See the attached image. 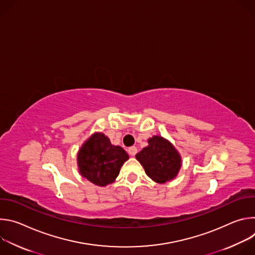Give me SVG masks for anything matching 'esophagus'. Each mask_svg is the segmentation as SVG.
Returning <instances> with one entry per match:
<instances>
[{
	"label": "esophagus",
	"instance_id": "obj_1",
	"mask_svg": "<svg viewBox=\"0 0 255 255\" xmlns=\"http://www.w3.org/2000/svg\"><path fill=\"white\" fill-rule=\"evenodd\" d=\"M128 153L131 155V156H134L136 153H137V148L135 146H131L128 148Z\"/></svg>",
	"mask_w": 255,
	"mask_h": 255
}]
</instances>
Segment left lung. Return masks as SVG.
<instances>
[{"label": "left lung", "instance_id": "left-lung-1", "mask_svg": "<svg viewBox=\"0 0 255 255\" xmlns=\"http://www.w3.org/2000/svg\"><path fill=\"white\" fill-rule=\"evenodd\" d=\"M146 174L157 184H166L176 177L181 156L173 145L165 138L154 135L148 139V145L135 155Z\"/></svg>", "mask_w": 255, "mask_h": 255}]
</instances>
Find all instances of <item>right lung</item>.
Returning a JSON list of instances; mask_svg holds the SVG:
<instances>
[{
    "label": "right lung",
    "instance_id": "obj_1",
    "mask_svg": "<svg viewBox=\"0 0 255 255\" xmlns=\"http://www.w3.org/2000/svg\"><path fill=\"white\" fill-rule=\"evenodd\" d=\"M128 159L127 152L102 132H95L83 143L77 157L82 176L99 187L114 183Z\"/></svg>",
    "mask_w": 255,
    "mask_h": 255
}]
</instances>
